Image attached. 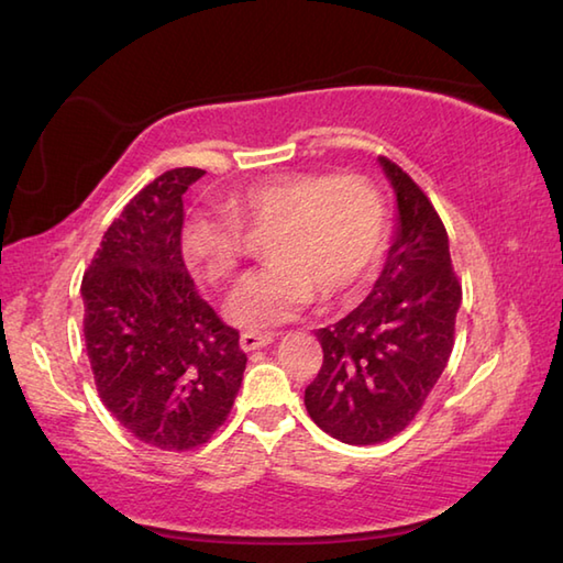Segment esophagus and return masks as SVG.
Wrapping results in <instances>:
<instances>
[{
	"label": "esophagus",
	"instance_id": "obj_1",
	"mask_svg": "<svg viewBox=\"0 0 563 563\" xmlns=\"http://www.w3.org/2000/svg\"><path fill=\"white\" fill-rule=\"evenodd\" d=\"M273 341V336L271 334H256V332H244L241 334V339H239V344H241V349L246 351H256V349H266L268 344Z\"/></svg>",
	"mask_w": 563,
	"mask_h": 563
}]
</instances>
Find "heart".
<instances>
[{
	"instance_id": "heart-1",
	"label": "heart",
	"mask_w": 563,
	"mask_h": 563,
	"mask_svg": "<svg viewBox=\"0 0 563 563\" xmlns=\"http://www.w3.org/2000/svg\"><path fill=\"white\" fill-rule=\"evenodd\" d=\"M229 214H190L180 253L197 278L224 283L244 256L241 229L263 231L271 263L249 273L229 295L231 324L266 332L305 312L314 295L354 292L376 268L385 244L380 192L361 178L300 173L249 185L229 200Z\"/></svg>"
}]
</instances>
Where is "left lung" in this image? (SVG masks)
Instances as JSON below:
<instances>
[{
  "label": "left lung",
  "mask_w": 563,
  "mask_h": 563,
  "mask_svg": "<svg viewBox=\"0 0 563 563\" xmlns=\"http://www.w3.org/2000/svg\"><path fill=\"white\" fill-rule=\"evenodd\" d=\"M378 163L398 207L388 258L356 310L317 329L324 363L305 388L314 424L354 446L385 442L420 412L446 368L461 307L442 219L410 175Z\"/></svg>",
  "instance_id": "8db88e82"
}]
</instances>
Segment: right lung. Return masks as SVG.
<instances>
[{
	"instance_id": "add662e5",
	"label": "right lung",
	"mask_w": 563,
	"mask_h": 563,
	"mask_svg": "<svg viewBox=\"0 0 563 563\" xmlns=\"http://www.w3.org/2000/svg\"><path fill=\"white\" fill-rule=\"evenodd\" d=\"M202 175L173 168L143 187L104 231L80 288L99 398L165 451L205 444L246 371L239 332L197 295L180 253L183 195Z\"/></svg>"
}]
</instances>
